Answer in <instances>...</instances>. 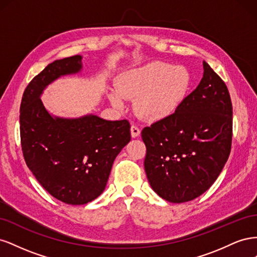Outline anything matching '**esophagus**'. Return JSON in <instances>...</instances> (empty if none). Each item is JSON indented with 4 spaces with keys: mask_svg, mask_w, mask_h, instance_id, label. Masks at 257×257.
<instances>
[{
    "mask_svg": "<svg viewBox=\"0 0 257 257\" xmlns=\"http://www.w3.org/2000/svg\"><path fill=\"white\" fill-rule=\"evenodd\" d=\"M131 135L133 138L138 137L139 135H141V130H139V127L136 125H132L131 126Z\"/></svg>",
    "mask_w": 257,
    "mask_h": 257,
    "instance_id": "34e87169",
    "label": "esophagus"
}]
</instances>
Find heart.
Listing matches in <instances>:
<instances>
[{"mask_svg":"<svg viewBox=\"0 0 257 257\" xmlns=\"http://www.w3.org/2000/svg\"><path fill=\"white\" fill-rule=\"evenodd\" d=\"M192 75L184 66L152 62L121 74L116 92L109 93L113 107L122 109L123 98L136 99L134 109L141 118L157 122L173 115L188 96Z\"/></svg>","mask_w":257,"mask_h":257,"instance_id":"b5f03b06","label":"heart"}]
</instances>
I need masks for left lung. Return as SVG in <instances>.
Masks as SVG:
<instances>
[{"mask_svg": "<svg viewBox=\"0 0 257 257\" xmlns=\"http://www.w3.org/2000/svg\"><path fill=\"white\" fill-rule=\"evenodd\" d=\"M204 76L169 118L147 126L146 175L170 203L195 199L213 184L231 147L232 106L225 82L204 61Z\"/></svg>", "mask_w": 257, "mask_h": 257, "instance_id": "left-lung-1", "label": "left lung"}]
</instances>
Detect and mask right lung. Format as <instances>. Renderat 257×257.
Returning <instances> with one entry per match:
<instances>
[{"label": "right lung", "mask_w": 257, "mask_h": 257, "mask_svg": "<svg viewBox=\"0 0 257 257\" xmlns=\"http://www.w3.org/2000/svg\"><path fill=\"white\" fill-rule=\"evenodd\" d=\"M81 56L56 60L35 76L20 105V137L28 167L50 195L68 205H84L106 188L116 155L131 141L127 120L94 114L76 119L51 115L41 95L61 76L79 73Z\"/></svg>", "instance_id": "obj_1"}]
</instances>
